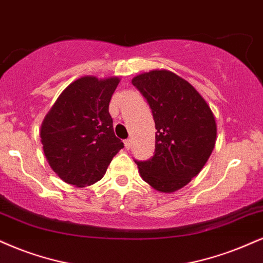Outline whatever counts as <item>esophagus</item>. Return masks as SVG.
<instances>
[{
    "label": "esophagus",
    "mask_w": 263,
    "mask_h": 263,
    "mask_svg": "<svg viewBox=\"0 0 263 263\" xmlns=\"http://www.w3.org/2000/svg\"><path fill=\"white\" fill-rule=\"evenodd\" d=\"M123 143H125L126 149H129V147H131V140H125L123 141Z\"/></svg>",
    "instance_id": "esophagus-1"
}]
</instances>
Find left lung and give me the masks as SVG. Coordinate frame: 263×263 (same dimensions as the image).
Listing matches in <instances>:
<instances>
[{"label": "left lung", "mask_w": 263, "mask_h": 263, "mask_svg": "<svg viewBox=\"0 0 263 263\" xmlns=\"http://www.w3.org/2000/svg\"><path fill=\"white\" fill-rule=\"evenodd\" d=\"M132 84L149 104L157 129L154 156L136 160L141 178L157 191H178L201 172L216 145L213 112L187 81L166 69L136 76Z\"/></svg>", "instance_id": "1"}]
</instances>
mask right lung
Returning a JSON list of instances; mask_svg holds the SVG:
<instances>
[{"label":"right lung","instance_id":"add662e5","mask_svg":"<svg viewBox=\"0 0 263 263\" xmlns=\"http://www.w3.org/2000/svg\"><path fill=\"white\" fill-rule=\"evenodd\" d=\"M119 82L118 77L78 78L60 94L41 123V143L49 165L69 185L84 187L99 181L123 148L109 114Z\"/></svg>","mask_w":263,"mask_h":263}]
</instances>
